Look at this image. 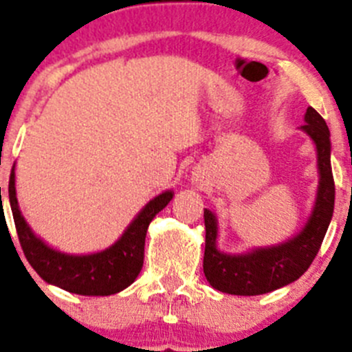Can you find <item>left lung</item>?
Listing matches in <instances>:
<instances>
[{
    "label": "left lung",
    "mask_w": 352,
    "mask_h": 352,
    "mask_svg": "<svg viewBox=\"0 0 352 352\" xmlns=\"http://www.w3.org/2000/svg\"><path fill=\"white\" fill-rule=\"evenodd\" d=\"M301 131L311 138L318 156V192L311 217L302 230L287 242L272 248H258L245 254H227L217 248L218 221L204 210V277L213 289L234 296H259L298 280L309 268L327 234L333 214L336 184L330 165V131L322 115L309 107Z\"/></svg>",
    "instance_id": "1"
}]
</instances>
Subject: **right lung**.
Instances as JSON below:
<instances>
[{
    "label": "right lung",
    "instance_id": "right-lung-1",
    "mask_svg": "<svg viewBox=\"0 0 352 352\" xmlns=\"http://www.w3.org/2000/svg\"><path fill=\"white\" fill-rule=\"evenodd\" d=\"M10 206L20 245L30 267L43 280L80 296H111L127 289L138 278L144 263L146 232L153 218L170 203L172 190L149 201L115 244L94 254H65L41 241L19 208L15 190V166L10 173Z\"/></svg>",
    "mask_w": 352,
    "mask_h": 352
}]
</instances>
